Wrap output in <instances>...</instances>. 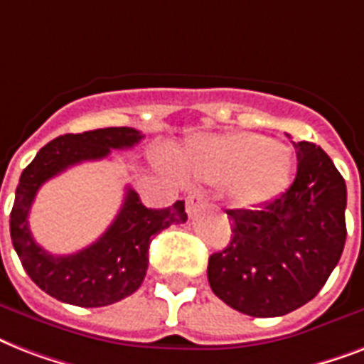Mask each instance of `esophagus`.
Instances as JSON below:
<instances>
[{
  "label": "esophagus",
  "mask_w": 364,
  "mask_h": 364,
  "mask_svg": "<svg viewBox=\"0 0 364 364\" xmlns=\"http://www.w3.org/2000/svg\"><path fill=\"white\" fill-rule=\"evenodd\" d=\"M202 204H204V193H202V191H193V193H188V196H187V213L188 215H193L194 211L198 210Z\"/></svg>",
  "instance_id": "1"
}]
</instances>
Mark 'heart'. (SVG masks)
<instances>
[{
	"mask_svg": "<svg viewBox=\"0 0 364 364\" xmlns=\"http://www.w3.org/2000/svg\"><path fill=\"white\" fill-rule=\"evenodd\" d=\"M185 166L208 183H227V196L236 208L264 204L287 187L293 154L276 139L249 132L205 136L191 143Z\"/></svg>",
	"mask_w": 364,
	"mask_h": 364,
	"instance_id": "heart-1",
	"label": "heart"
}]
</instances>
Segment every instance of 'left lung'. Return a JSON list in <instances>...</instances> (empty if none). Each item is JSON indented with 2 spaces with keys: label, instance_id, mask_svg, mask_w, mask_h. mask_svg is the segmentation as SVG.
Masks as SVG:
<instances>
[{
  "label": "left lung",
  "instance_id": "1",
  "mask_svg": "<svg viewBox=\"0 0 364 364\" xmlns=\"http://www.w3.org/2000/svg\"><path fill=\"white\" fill-rule=\"evenodd\" d=\"M293 145L291 187L257 210H228L230 243L208 262L211 291L245 316H285L310 302L344 251V177L316 143Z\"/></svg>",
  "mask_w": 364,
  "mask_h": 364
}]
</instances>
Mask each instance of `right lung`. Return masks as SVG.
Here are the masks:
<instances>
[{"instance_id": "obj_1", "label": "right lung", "mask_w": 364, "mask_h": 364, "mask_svg": "<svg viewBox=\"0 0 364 364\" xmlns=\"http://www.w3.org/2000/svg\"><path fill=\"white\" fill-rule=\"evenodd\" d=\"M141 137V132L126 126L65 134L48 141L20 176L11 211L14 251L31 282L60 302L100 308L136 293L147 274L153 236L187 221L183 200L164 210H151L128 187L115 221L88 247L73 255H50L31 236L28 215L43 183L70 166L105 159L113 149L134 147Z\"/></svg>"}]
</instances>
